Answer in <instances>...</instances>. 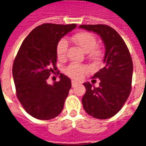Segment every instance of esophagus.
I'll list each match as a JSON object with an SVG mask.
<instances>
[{"mask_svg": "<svg viewBox=\"0 0 146 146\" xmlns=\"http://www.w3.org/2000/svg\"><path fill=\"white\" fill-rule=\"evenodd\" d=\"M78 84V83L75 81V80H72V87H75Z\"/></svg>", "mask_w": 146, "mask_h": 146, "instance_id": "obj_1", "label": "esophagus"}]
</instances>
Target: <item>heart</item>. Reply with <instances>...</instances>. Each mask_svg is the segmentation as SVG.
<instances>
[{"label": "heart", "instance_id": "heart-1", "mask_svg": "<svg viewBox=\"0 0 146 146\" xmlns=\"http://www.w3.org/2000/svg\"><path fill=\"white\" fill-rule=\"evenodd\" d=\"M71 41L81 48L84 52L88 53V57L93 61H97L101 58L102 52L101 49L98 48L97 40L92 33L86 31L80 32L74 34L71 37ZM68 43L66 40H61L58 43L56 47V53L59 59H63L66 56ZM87 67L84 65L72 63L66 69V73L71 77L75 79H80L85 73Z\"/></svg>", "mask_w": 146, "mask_h": 146}]
</instances>
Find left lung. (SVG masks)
Returning a JSON list of instances; mask_svg holds the SVG:
<instances>
[{"mask_svg": "<svg viewBox=\"0 0 146 146\" xmlns=\"http://www.w3.org/2000/svg\"><path fill=\"white\" fill-rule=\"evenodd\" d=\"M80 28L100 36L105 45L104 66L94 75L100 80L99 87L84 83L86 92L82 104L86 113L97 119L112 117L121 110L131 91L133 62L125 42L112 27L80 25Z\"/></svg>", "mask_w": 146, "mask_h": 146, "instance_id": "8db88e82", "label": "left lung"}]
</instances>
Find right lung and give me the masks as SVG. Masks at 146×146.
<instances>
[{"instance_id": "right-lung-1", "label": "right lung", "mask_w": 146, "mask_h": 146, "mask_svg": "<svg viewBox=\"0 0 146 146\" xmlns=\"http://www.w3.org/2000/svg\"><path fill=\"white\" fill-rule=\"evenodd\" d=\"M76 27V24H42L30 32L18 51L12 67L16 95L34 118L51 119L62 111L71 80L62 73L52 85L47 80L57 69L58 43Z\"/></svg>"}]
</instances>
